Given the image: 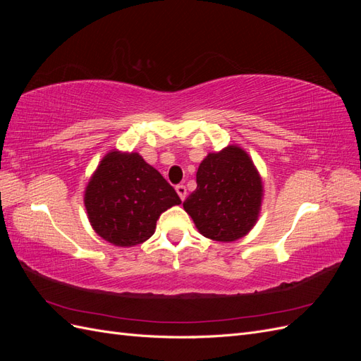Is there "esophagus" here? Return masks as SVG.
I'll use <instances>...</instances> for the list:
<instances>
[{
	"label": "esophagus",
	"mask_w": 361,
	"mask_h": 361,
	"mask_svg": "<svg viewBox=\"0 0 361 361\" xmlns=\"http://www.w3.org/2000/svg\"><path fill=\"white\" fill-rule=\"evenodd\" d=\"M176 192L179 194L180 200H185V197H187V188H185V185H176Z\"/></svg>",
	"instance_id": "obj_1"
}]
</instances>
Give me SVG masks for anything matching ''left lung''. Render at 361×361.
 Listing matches in <instances>:
<instances>
[{"label": "left lung", "instance_id": "1", "mask_svg": "<svg viewBox=\"0 0 361 361\" xmlns=\"http://www.w3.org/2000/svg\"><path fill=\"white\" fill-rule=\"evenodd\" d=\"M262 180L253 161L238 146L207 155L197 170V188L183 202L199 232L232 243L255 226L260 211Z\"/></svg>", "mask_w": 361, "mask_h": 361}]
</instances>
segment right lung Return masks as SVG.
Wrapping results in <instances>:
<instances>
[{
  "label": "right lung",
  "instance_id": "1",
  "mask_svg": "<svg viewBox=\"0 0 361 361\" xmlns=\"http://www.w3.org/2000/svg\"><path fill=\"white\" fill-rule=\"evenodd\" d=\"M84 203L97 235L117 247H133L154 235L159 215L180 199L138 154L110 152L87 185Z\"/></svg>",
  "mask_w": 361,
  "mask_h": 361
}]
</instances>
